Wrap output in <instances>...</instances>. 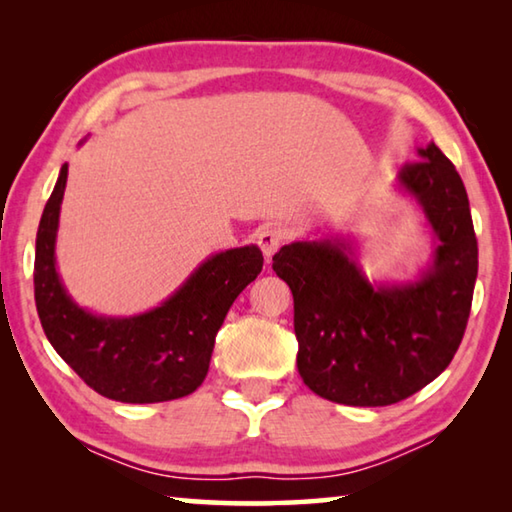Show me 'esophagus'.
<instances>
[{
    "label": "esophagus",
    "mask_w": 512,
    "mask_h": 512,
    "mask_svg": "<svg viewBox=\"0 0 512 512\" xmlns=\"http://www.w3.org/2000/svg\"><path fill=\"white\" fill-rule=\"evenodd\" d=\"M257 244L262 248L266 259H271L277 253V248L284 244V230L277 228V225H266V228L259 230Z\"/></svg>",
    "instance_id": "esophagus-1"
}]
</instances>
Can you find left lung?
<instances>
[{"instance_id":"obj_1","label":"left lung","mask_w":512,"mask_h":512,"mask_svg":"<svg viewBox=\"0 0 512 512\" xmlns=\"http://www.w3.org/2000/svg\"><path fill=\"white\" fill-rule=\"evenodd\" d=\"M397 183L436 235L420 280L372 284L343 239L293 241L273 271L293 293L298 372L316 395L388 406L418 393L452 363L470 318L479 246L461 176L436 144L418 149Z\"/></svg>"}]
</instances>
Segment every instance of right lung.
Returning a JSON list of instances; mask_svg holds the SVG:
<instances>
[{
	"instance_id": "obj_1",
	"label": "right lung",
	"mask_w": 512,
	"mask_h": 512,
	"mask_svg": "<svg viewBox=\"0 0 512 512\" xmlns=\"http://www.w3.org/2000/svg\"><path fill=\"white\" fill-rule=\"evenodd\" d=\"M67 185L60 167L36 237V307L49 343L85 384L126 404L194 393L210 370L214 339L232 302L262 271L257 246L216 253L169 300L131 318L94 316L67 296L56 271V232Z\"/></svg>"
}]
</instances>
